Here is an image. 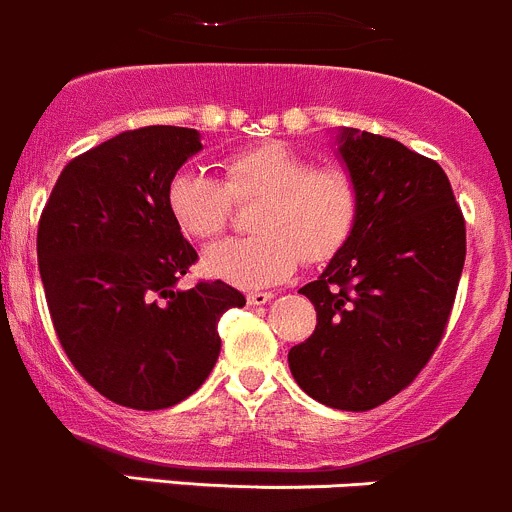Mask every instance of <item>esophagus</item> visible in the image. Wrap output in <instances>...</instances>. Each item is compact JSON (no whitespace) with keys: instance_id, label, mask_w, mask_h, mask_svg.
Listing matches in <instances>:
<instances>
[{"instance_id":"obj_1","label":"esophagus","mask_w":512,"mask_h":512,"mask_svg":"<svg viewBox=\"0 0 512 512\" xmlns=\"http://www.w3.org/2000/svg\"><path fill=\"white\" fill-rule=\"evenodd\" d=\"M273 298L271 291H254L249 293V303L251 306H263V303H268Z\"/></svg>"}]
</instances>
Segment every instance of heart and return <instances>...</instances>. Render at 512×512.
Segmentation results:
<instances>
[{
    "instance_id": "heart-1",
    "label": "heart",
    "mask_w": 512,
    "mask_h": 512,
    "mask_svg": "<svg viewBox=\"0 0 512 512\" xmlns=\"http://www.w3.org/2000/svg\"><path fill=\"white\" fill-rule=\"evenodd\" d=\"M258 201L249 239L206 251L204 268L216 278L258 291L286 281L306 263L328 261L343 249L361 216V189L343 166H316L281 144H263L221 161V179L179 169L166 206L181 234L209 241L226 229L234 204Z\"/></svg>"
}]
</instances>
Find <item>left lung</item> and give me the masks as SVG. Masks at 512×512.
Returning a JSON list of instances; mask_svg holds the SVG:
<instances>
[{
	"label": "left lung",
	"instance_id": "8db88e82",
	"mask_svg": "<svg viewBox=\"0 0 512 512\" xmlns=\"http://www.w3.org/2000/svg\"><path fill=\"white\" fill-rule=\"evenodd\" d=\"M338 144L361 216L326 271L298 291L318 323L288 351V366L323 406L371 411L416 381L443 338L465 219L438 161L358 129H341Z\"/></svg>",
	"mask_w": 512,
	"mask_h": 512
}]
</instances>
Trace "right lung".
Wrapping results in <instances>:
<instances>
[{
  "label": "right lung",
  "instance_id": "obj_1",
  "mask_svg": "<svg viewBox=\"0 0 512 512\" xmlns=\"http://www.w3.org/2000/svg\"><path fill=\"white\" fill-rule=\"evenodd\" d=\"M196 151V129L121 131L64 166L39 219V273L64 353L91 388L136 411L189 398L219 358V318L246 303L224 281L176 288L199 254L166 189Z\"/></svg>",
  "mask_w": 512,
  "mask_h": 512
}]
</instances>
